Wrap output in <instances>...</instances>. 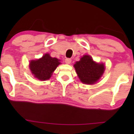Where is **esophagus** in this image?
Returning a JSON list of instances; mask_svg holds the SVG:
<instances>
[{"label":"esophagus","instance_id":"esophagus-1","mask_svg":"<svg viewBox=\"0 0 134 134\" xmlns=\"http://www.w3.org/2000/svg\"><path fill=\"white\" fill-rule=\"evenodd\" d=\"M71 62V58H66L65 59V63L66 64H70Z\"/></svg>","mask_w":134,"mask_h":134}]
</instances>
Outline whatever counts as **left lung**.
I'll return each mask as SVG.
<instances>
[{
  "label": "left lung",
  "mask_w": 134,
  "mask_h": 134,
  "mask_svg": "<svg viewBox=\"0 0 134 134\" xmlns=\"http://www.w3.org/2000/svg\"><path fill=\"white\" fill-rule=\"evenodd\" d=\"M77 76L82 83L93 85L101 77L105 71L103 63H96L91 57L85 55L74 65Z\"/></svg>",
  "instance_id": "1"
}]
</instances>
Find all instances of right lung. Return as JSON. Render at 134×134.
I'll list each match as a JSON object with an SVG mask.
<instances>
[{
    "instance_id": "1",
    "label": "right lung",
    "mask_w": 134,
    "mask_h": 134,
    "mask_svg": "<svg viewBox=\"0 0 134 134\" xmlns=\"http://www.w3.org/2000/svg\"><path fill=\"white\" fill-rule=\"evenodd\" d=\"M60 60L46 54L40 59L31 60L29 68L34 77L40 80H49L60 64Z\"/></svg>"
}]
</instances>
